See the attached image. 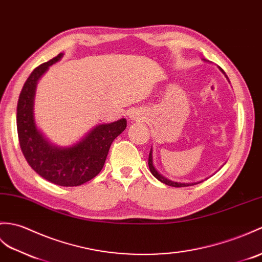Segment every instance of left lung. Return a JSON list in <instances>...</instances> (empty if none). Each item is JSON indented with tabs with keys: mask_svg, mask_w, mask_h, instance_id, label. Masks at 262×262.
<instances>
[{
	"mask_svg": "<svg viewBox=\"0 0 262 262\" xmlns=\"http://www.w3.org/2000/svg\"><path fill=\"white\" fill-rule=\"evenodd\" d=\"M222 71H223V70H222ZM148 166H149V171H150V173L153 174L157 180L161 181L162 183L166 184V185H168V186H174V187H184V186L195 185V184H199V183H201V182H202V181H201V182H196V183H178V182H173V181H169V180L165 179V178H164V176H162L159 172H157L156 169H155V167L153 166V161H151V150H150L149 156H148Z\"/></svg>",
	"mask_w": 262,
	"mask_h": 262,
	"instance_id": "1",
	"label": "left lung"
}]
</instances>
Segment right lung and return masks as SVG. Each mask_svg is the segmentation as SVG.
<instances>
[{"label": "right lung", "mask_w": 262, "mask_h": 262, "mask_svg": "<svg viewBox=\"0 0 262 262\" xmlns=\"http://www.w3.org/2000/svg\"><path fill=\"white\" fill-rule=\"evenodd\" d=\"M61 57L62 53H59L36 67L24 83L16 108L17 136L27 162L41 178L60 186H78L99 174L113 141L125 130L127 120L121 118L98 125L71 147L61 148L49 143L35 127L34 91L39 78Z\"/></svg>", "instance_id": "1"}]
</instances>
